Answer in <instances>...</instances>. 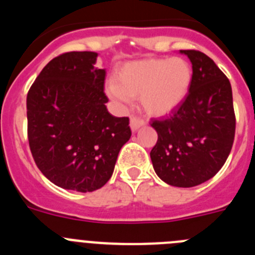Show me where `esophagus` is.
I'll return each mask as SVG.
<instances>
[{
	"label": "esophagus",
	"instance_id": "obj_1",
	"mask_svg": "<svg viewBox=\"0 0 255 255\" xmlns=\"http://www.w3.org/2000/svg\"><path fill=\"white\" fill-rule=\"evenodd\" d=\"M144 125H145V120H143V119H140V117L138 116L130 117V128H131L132 131L138 130L140 126H144Z\"/></svg>",
	"mask_w": 255,
	"mask_h": 255
}]
</instances>
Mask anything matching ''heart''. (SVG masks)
<instances>
[{"mask_svg": "<svg viewBox=\"0 0 255 255\" xmlns=\"http://www.w3.org/2000/svg\"><path fill=\"white\" fill-rule=\"evenodd\" d=\"M193 71L182 58H147L128 62L119 69L116 82L107 84V93L119 103L140 97L144 111L162 116L181 105L190 91Z\"/></svg>", "mask_w": 255, "mask_h": 255, "instance_id": "heart-1", "label": "heart"}]
</instances>
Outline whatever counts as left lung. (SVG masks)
I'll list each match as a JSON object with an SVG mask.
<instances>
[{
  "label": "left lung",
  "instance_id": "1",
  "mask_svg": "<svg viewBox=\"0 0 255 255\" xmlns=\"http://www.w3.org/2000/svg\"><path fill=\"white\" fill-rule=\"evenodd\" d=\"M180 52L193 65V82L170 116L150 123L158 134L150 159L168 185L191 188L212 179L225 164L236 120L231 84L215 61L195 49Z\"/></svg>",
  "mask_w": 255,
  "mask_h": 255
}]
</instances>
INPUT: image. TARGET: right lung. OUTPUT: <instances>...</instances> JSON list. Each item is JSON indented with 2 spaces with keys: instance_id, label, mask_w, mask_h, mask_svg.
<instances>
[{
  "instance_id": "obj_1",
  "label": "right lung",
  "mask_w": 255,
  "mask_h": 255,
  "mask_svg": "<svg viewBox=\"0 0 255 255\" xmlns=\"http://www.w3.org/2000/svg\"><path fill=\"white\" fill-rule=\"evenodd\" d=\"M96 52H66L51 60L26 97L29 147L44 176L60 188L93 191L114 172L131 136L129 117L107 111L106 70Z\"/></svg>"
}]
</instances>
